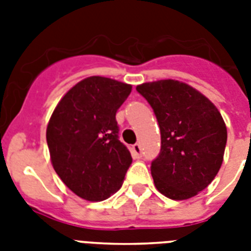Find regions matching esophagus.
Segmentation results:
<instances>
[{"instance_id":"esophagus-1","label":"esophagus","mask_w":251,"mask_h":251,"mask_svg":"<svg viewBox=\"0 0 251 251\" xmlns=\"http://www.w3.org/2000/svg\"><path fill=\"white\" fill-rule=\"evenodd\" d=\"M131 152H133V156L135 157V159H139V157L142 156V150H141V146L138 145H134L133 147H131Z\"/></svg>"}]
</instances>
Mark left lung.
Instances as JSON below:
<instances>
[{
	"label": "left lung",
	"mask_w": 251,
	"mask_h": 251,
	"mask_svg": "<svg viewBox=\"0 0 251 251\" xmlns=\"http://www.w3.org/2000/svg\"><path fill=\"white\" fill-rule=\"evenodd\" d=\"M137 91L160 126L161 150L151 164L155 187L173 201L193 198L223 164L226 126L222 114L204 95L179 80L147 82Z\"/></svg>",
	"instance_id": "8db88e82"
}]
</instances>
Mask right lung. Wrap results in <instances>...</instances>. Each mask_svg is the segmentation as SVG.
Wrapping results in <instances>:
<instances>
[{"instance_id":"obj_1","label":"right lung","mask_w":251,"mask_h":251,"mask_svg":"<svg viewBox=\"0 0 251 251\" xmlns=\"http://www.w3.org/2000/svg\"><path fill=\"white\" fill-rule=\"evenodd\" d=\"M131 84L88 76L64 95L47 126L50 161L80 198L101 202L122 186L131 155L118 139L116 112Z\"/></svg>"}]
</instances>
